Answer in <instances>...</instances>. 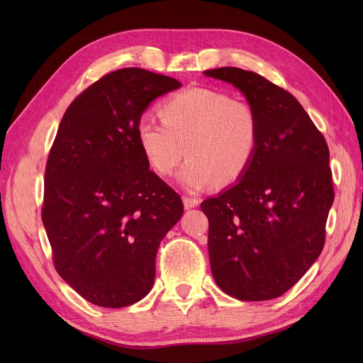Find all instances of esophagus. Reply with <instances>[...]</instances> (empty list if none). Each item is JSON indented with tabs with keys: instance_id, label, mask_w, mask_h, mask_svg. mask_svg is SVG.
Returning a JSON list of instances; mask_svg holds the SVG:
<instances>
[{
	"instance_id": "1",
	"label": "esophagus",
	"mask_w": 363,
	"mask_h": 363,
	"mask_svg": "<svg viewBox=\"0 0 363 363\" xmlns=\"http://www.w3.org/2000/svg\"><path fill=\"white\" fill-rule=\"evenodd\" d=\"M183 204L186 208H192L200 204L199 199H192V196H183Z\"/></svg>"
}]
</instances>
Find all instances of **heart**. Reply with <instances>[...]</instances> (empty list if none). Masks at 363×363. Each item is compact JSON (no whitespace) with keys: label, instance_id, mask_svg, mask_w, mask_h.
<instances>
[{"label":"heart","instance_id":"heart-1","mask_svg":"<svg viewBox=\"0 0 363 363\" xmlns=\"http://www.w3.org/2000/svg\"><path fill=\"white\" fill-rule=\"evenodd\" d=\"M162 119L142 115L136 139L142 155L159 175L179 172L184 189L201 191L208 184H232L244 177L255 159L260 124L247 101L207 87H189L168 98Z\"/></svg>","mask_w":363,"mask_h":363}]
</instances>
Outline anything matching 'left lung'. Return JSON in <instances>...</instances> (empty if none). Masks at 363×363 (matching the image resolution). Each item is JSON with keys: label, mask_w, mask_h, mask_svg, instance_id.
I'll use <instances>...</instances> for the list:
<instances>
[{"label": "left lung", "mask_w": 363, "mask_h": 363, "mask_svg": "<svg viewBox=\"0 0 363 363\" xmlns=\"http://www.w3.org/2000/svg\"><path fill=\"white\" fill-rule=\"evenodd\" d=\"M204 75L242 92L260 124L257 152L244 177L201 203L212 276L233 298H277L323 251L335 200L330 152L295 96L265 77L233 67Z\"/></svg>", "instance_id": "obj_1"}]
</instances>
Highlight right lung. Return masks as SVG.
<instances>
[{
	"mask_svg": "<svg viewBox=\"0 0 363 363\" xmlns=\"http://www.w3.org/2000/svg\"><path fill=\"white\" fill-rule=\"evenodd\" d=\"M180 82L140 68L108 72L65 112L45 168L42 223L59 276L84 300L125 307L151 291L180 195L150 171L138 121Z\"/></svg>",
	"mask_w": 363,
	"mask_h": 363,
	"instance_id": "add662e5",
	"label": "right lung"
}]
</instances>
